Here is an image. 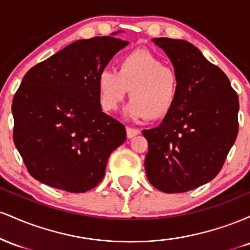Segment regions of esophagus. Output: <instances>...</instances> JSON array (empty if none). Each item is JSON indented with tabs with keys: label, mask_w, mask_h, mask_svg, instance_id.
<instances>
[{
	"label": "esophagus",
	"mask_w": 250,
	"mask_h": 250,
	"mask_svg": "<svg viewBox=\"0 0 250 250\" xmlns=\"http://www.w3.org/2000/svg\"><path fill=\"white\" fill-rule=\"evenodd\" d=\"M125 131H127V137H128V139H133L134 136H136V135L140 134L139 129L130 128V127H127V129H125Z\"/></svg>",
	"instance_id": "1"
}]
</instances>
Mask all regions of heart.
Here are the masks:
<instances>
[{
  "instance_id": "b5f03b06",
  "label": "heart",
  "mask_w": 250,
  "mask_h": 250,
  "mask_svg": "<svg viewBox=\"0 0 250 250\" xmlns=\"http://www.w3.org/2000/svg\"><path fill=\"white\" fill-rule=\"evenodd\" d=\"M97 90L105 111L116 110L129 90L131 101L125 107V116L157 121L173 110L179 95V79L159 57L137 49L120 59L116 71L105 69L100 73Z\"/></svg>"
}]
</instances>
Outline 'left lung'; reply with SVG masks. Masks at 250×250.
Segmentation results:
<instances>
[{
  "mask_svg": "<svg viewBox=\"0 0 250 250\" xmlns=\"http://www.w3.org/2000/svg\"><path fill=\"white\" fill-rule=\"evenodd\" d=\"M173 63L179 95L161 125L145 129V168L163 193H185L219 174L239 131V97L226 74L183 40H151Z\"/></svg>",
  "mask_w": 250,
  "mask_h": 250,
  "instance_id": "1",
  "label": "left lung"
}]
</instances>
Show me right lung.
<instances>
[{
  "label": "right lung",
  "mask_w": 250,
  "mask_h": 250,
  "mask_svg": "<svg viewBox=\"0 0 250 250\" xmlns=\"http://www.w3.org/2000/svg\"><path fill=\"white\" fill-rule=\"evenodd\" d=\"M79 40L25 74L11 105L14 143L31 176L49 187L84 193L96 187L125 128L102 111L97 77L128 42Z\"/></svg>",
  "instance_id": "1"
}]
</instances>
